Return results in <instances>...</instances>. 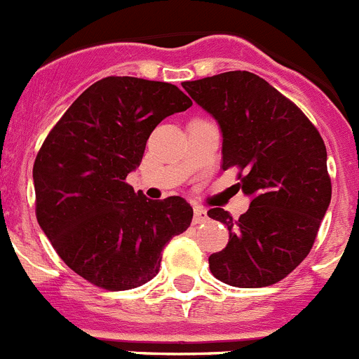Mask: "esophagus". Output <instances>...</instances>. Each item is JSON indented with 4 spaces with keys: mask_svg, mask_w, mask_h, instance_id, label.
Here are the masks:
<instances>
[{
    "mask_svg": "<svg viewBox=\"0 0 359 359\" xmlns=\"http://www.w3.org/2000/svg\"><path fill=\"white\" fill-rule=\"evenodd\" d=\"M195 216H193V221L195 223H203V221L209 219V216H207V210L203 209V207H195Z\"/></svg>",
    "mask_w": 359,
    "mask_h": 359,
    "instance_id": "1",
    "label": "esophagus"
}]
</instances>
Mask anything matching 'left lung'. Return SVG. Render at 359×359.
<instances>
[{
	"label": "left lung",
	"mask_w": 359,
	"mask_h": 359,
	"mask_svg": "<svg viewBox=\"0 0 359 359\" xmlns=\"http://www.w3.org/2000/svg\"><path fill=\"white\" fill-rule=\"evenodd\" d=\"M182 86L217 122L223 170H241L239 187L251 198L239 219L219 207L207 212L230 232L225 250L209 257L210 273L241 289L273 285L306 259L330 207L326 145L257 74L232 70Z\"/></svg>",
	"instance_id": "8db88e82"
}]
</instances>
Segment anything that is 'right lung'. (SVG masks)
<instances>
[{"instance_id": "right-lung-1", "label": "right lung", "mask_w": 359, "mask_h": 359, "mask_svg": "<svg viewBox=\"0 0 359 359\" xmlns=\"http://www.w3.org/2000/svg\"><path fill=\"white\" fill-rule=\"evenodd\" d=\"M191 106L170 83L109 76L74 100L36 154L40 229L60 259L93 285L129 290L150 281L164 246L191 225L184 198L149 200L126 182L157 123Z\"/></svg>"}]
</instances>
